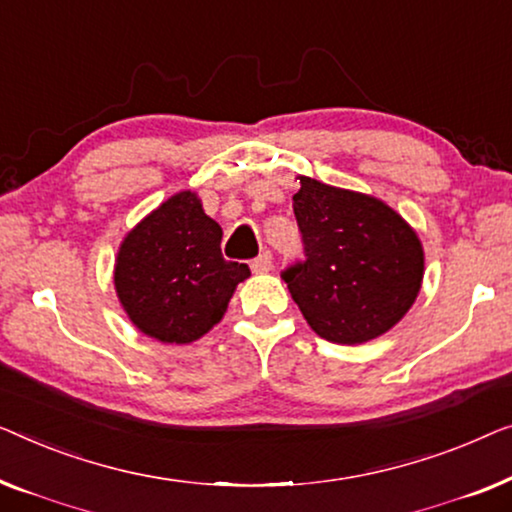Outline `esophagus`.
I'll use <instances>...</instances> for the list:
<instances>
[{
  "label": "esophagus",
  "mask_w": 512,
  "mask_h": 512,
  "mask_svg": "<svg viewBox=\"0 0 512 512\" xmlns=\"http://www.w3.org/2000/svg\"><path fill=\"white\" fill-rule=\"evenodd\" d=\"M250 269L253 273H269L273 269V257L271 253H262L257 259H253V264H250Z\"/></svg>",
  "instance_id": "esophagus-1"
}]
</instances>
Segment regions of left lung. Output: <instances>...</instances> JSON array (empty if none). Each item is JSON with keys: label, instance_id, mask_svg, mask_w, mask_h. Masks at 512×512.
Wrapping results in <instances>:
<instances>
[{"label": "left lung", "instance_id": "1", "mask_svg": "<svg viewBox=\"0 0 512 512\" xmlns=\"http://www.w3.org/2000/svg\"><path fill=\"white\" fill-rule=\"evenodd\" d=\"M292 197L306 262L283 273L315 334L359 345L410 311L424 278L420 236L383 199L299 176Z\"/></svg>", "mask_w": 512, "mask_h": 512}]
</instances>
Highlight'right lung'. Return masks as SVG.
<instances>
[{"label": "right lung", "instance_id": "1", "mask_svg": "<svg viewBox=\"0 0 512 512\" xmlns=\"http://www.w3.org/2000/svg\"><path fill=\"white\" fill-rule=\"evenodd\" d=\"M220 241L222 227L192 190L176 192L129 229L115 255L113 283L141 334L185 345L218 325L236 285L250 276L246 264L222 257Z\"/></svg>", "mask_w": 512, "mask_h": 512}]
</instances>
